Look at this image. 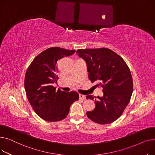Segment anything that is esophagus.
<instances>
[{
  "instance_id": "1",
  "label": "esophagus",
  "mask_w": 155,
  "mask_h": 155,
  "mask_svg": "<svg viewBox=\"0 0 155 155\" xmlns=\"http://www.w3.org/2000/svg\"><path fill=\"white\" fill-rule=\"evenodd\" d=\"M79 98L80 99H82V100H85L86 99V97L84 95L82 94H79Z\"/></svg>"
}]
</instances>
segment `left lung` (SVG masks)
Instances as JSON below:
<instances>
[{
    "instance_id": "left-lung-1",
    "label": "left lung",
    "mask_w": 155,
    "mask_h": 155,
    "mask_svg": "<svg viewBox=\"0 0 155 155\" xmlns=\"http://www.w3.org/2000/svg\"><path fill=\"white\" fill-rule=\"evenodd\" d=\"M77 53L87 63L91 82L103 88L104 95L97 97L95 109L87 112V117L101 124L113 123L123 113L133 94V78L128 66L119 55L106 48L81 49ZM86 98L94 100L92 95Z\"/></svg>"
}]
</instances>
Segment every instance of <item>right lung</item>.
<instances>
[{"instance_id": "add662e5", "label": "right lung", "mask_w": 155, "mask_h": 155, "mask_svg": "<svg viewBox=\"0 0 155 155\" xmlns=\"http://www.w3.org/2000/svg\"><path fill=\"white\" fill-rule=\"evenodd\" d=\"M75 52L60 47L50 48L36 56L27 69L24 88L28 99L35 112L46 121L64 119L70 105L79 99L78 94L75 91H56L53 86L58 78L57 62Z\"/></svg>"}]
</instances>
